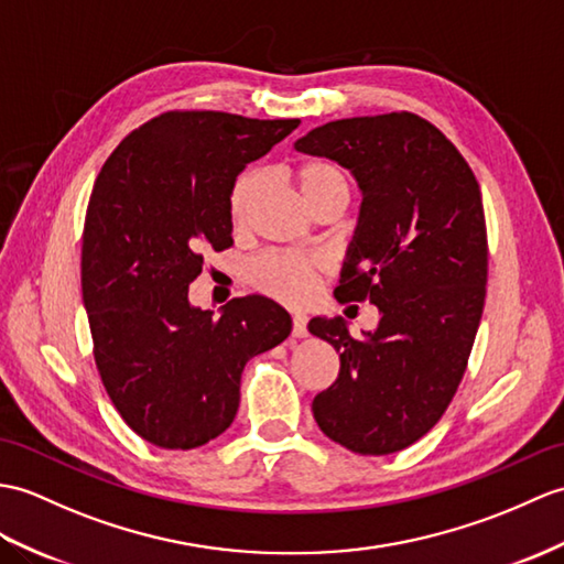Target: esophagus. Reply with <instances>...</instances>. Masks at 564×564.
Returning <instances> with one entry per match:
<instances>
[{
  "instance_id": "obj_1",
  "label": "esophagus",
  "mask_w": 564,
  "mask_h": 564,
  "mask_svg": "<svg viewBox=\"0 0 564 564\" xmlns=\"http://www.w3.org/2000/svg\"><path fill=\"white\" fill-rule=\"evenodd\" d=\"M293 336L295 338H305L307 336V317L305 314H293Z\"/></svg>"
}]
</instances>
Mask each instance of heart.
Listing matches in <instances>:
<instances>
[{
  "instance_id": "b5f03b06",
  "label": "heart",
  "mask_w": 564,
  "mask_h": 564,
  "mask_svg": "<svg viewBox=\"0 0 564 564\" xmlns=\"http://www.w3.org/2000/svg\"><path fill=\"white\" fill-rule=\"evenodd\" d=\"M295 185L303 202L310 206V212L332 199L348 204L350 196L348 175L329 161H307L300 165L295 173ZM261 189H264V175L259 170H247L235 182L230 194V218L235 226H240L250 216ZM324 269L326 267L319 257L269 254L254 261L250 276L261 291L276 295L285 300V303H300V300H305L312 293V288L324 273Z\"/></svg>"
}]
</instances>
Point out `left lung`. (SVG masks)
I'll list each match as a JSON object with an SVG mask.
<instances>
[{
	"instance_id": "obj_1",
	"label": "left lung",
	"mask_w": 564,
	"mask_h": 564,
	"mask_svg": "<svg viewBox=\"0 0 564 564\" xmlns=\"http://www.w3.org/2000/svg\"><path fill=\"white\" fill-rule=\"evenodd\" d=\"M295 149L358 182V226L334 295L379 310L362 338L341 317L310 319L341 360L312 401L314 421L356 454L401 452L447 411L478 332L488 283L480 187L454 143L411 112L326 122Z\"/></svg>"
}]
</instances>
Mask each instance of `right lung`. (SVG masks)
Segmentation results:
<instances>
[{
  "mask_svg": "<svg viewBox=\"0 0 564 564\" xmlns=\"http://www.w3.org/2000/svg\"><path fill=\"white\" fill-rule=\"evenodd\" d=\"M300 120L165 112L134 129L90 192L82 291L108 397L139 437L194 449L240 405V377L285 341L293 319L264 295L214 312L189 303L204 252L232 245L235 180Z\"/></svg>",
  "mask_w": 564,
  "mask_h": 564,
  "instance_id": "1",
  "label": "right lung"
}]
</instances>
